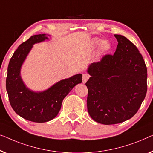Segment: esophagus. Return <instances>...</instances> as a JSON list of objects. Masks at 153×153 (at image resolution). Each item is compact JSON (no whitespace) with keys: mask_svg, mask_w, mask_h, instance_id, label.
I'll return each mask as SVG.
<instances>
[{"mask_svg":"<svg viewBox=\"0 0 153 153\" xmlns=\"http://www.w3.org/2000/svg\"><path fill=\"white\" fill-rule=\"evenodd\" d=\"M89 78V76L87 74H82V82L85 83Z\"/></svg>","mask_w":153,"mask_h":153,"instance_id":"34e87169","label":"esophagus"}]
</instances>
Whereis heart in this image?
<instances>
[{"mask_svg":"<svg viewBox=\"0 0 153 153\" xmlns=\"http://www.w3.org/2000/svg\"><path fill=\"white\" fill-rule=\"evenodd\" d=\"M93 44L94 46H97L100 44V46H99V50H100V53H105L107 51H108L111 48L110 44L107 42V41H102L100 42V40L99 39H94L93 41Z\"/></svg>","mask_w":153,"mask_h":153,"instance_id":"obj_1","label":"heart"}]
</instances>
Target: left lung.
<instances>
[{"instance_id":"1","label":"left lung","mask_w":153,"mask_h":153,"mask_svg":"<svg viewBox=\"0 0 153 153\" xmlns=\"http://www.w3.org/2000/svg\"><path fill=\"white\" fill-rule=\"evenodd\" d=\"M118 45L114 54L105 55L90 64L87 110L95 121L104 125L120 123L139 110L147 92V68L134 44L114 34Z\"/></svg>"}]
</instances>
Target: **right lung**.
Masks as SVG:
<instances>
[{
  "mask_svg": "<svg viewBox=\"0 0 153 153\" xmlns=\"http://www.w3.org/2000/svg\"><path fill=\"white\" fill-rule=\"evenodd\" d=\"M46 39H48L46 34H36L22 43L10 59L6 78V89L12 109L23 119L36 123L54 119L61 109L63 99L82 82V74H77L42 92H34L26 87L20 76L21 66L33 44Z\"/></svg>",
  "mask_w": 153,
  "mask_h": 153,
  "instance_id": "1",
  "label": "right lung"
}]
</instances>
